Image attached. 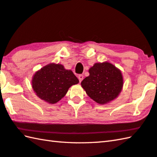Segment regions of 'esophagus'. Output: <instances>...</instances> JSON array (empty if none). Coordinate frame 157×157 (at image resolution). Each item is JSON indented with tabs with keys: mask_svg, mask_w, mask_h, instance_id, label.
Masks as SVG:
<instances>
[{
	"mask_svg": "<svg viewBox=\"0 0 157 157\" xmlns=\"http://www.w3.org/2000/svg\"><path fill=\"white\" fill-rule=\"evenodd\" d=\"M78 79H79V82H82L83 80V79H84V75H83L82 74L79 75H78Z\"/></svg>",
	"mask_w": 157,
	"mask_h": 157,
	"instance_id": "esophagus-1",
	"label": "esophagus"
}]
</instances>
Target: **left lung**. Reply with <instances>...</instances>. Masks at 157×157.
Returning a JSON list of instances; mask_svg holds the SVG:
<instances>
[{
  "label": "left lung",
  "mask_w": 157,
  "mask_h": 157,
  "mask_svg": "<svg viewBox=\"0 0 157 157\" xmlns=\"http://www.w3.org/2000/svg\"><path fill=\"white\" fill-rule=\"evenodd\" d=\"M89 76L81 82L89 97L103 105L118 97L123 87L121 70L108 62L94 63L88 70Z\"/></svg>",
  "instance_id": "1"
}]
</instances>
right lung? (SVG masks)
Segmentation results:
<instances>
[{"mask_svg": "<svg viewBox=\"0 0 157 157\" xmlns=\"http://www.w3.org/2000/svg\"><path fill=\"white\" fill-rule=\"evenodd\" d=\"M32 87L41 100L54 104L63 98L73 85L79 83L72 71L64 69L63 64L50 63L34 74Z\"/></svg>", "mask_w": 157, "mask_h": 157, "instance_id": "1", "label": "right lung"}]
</instances>
